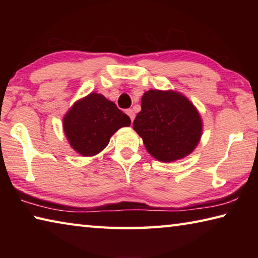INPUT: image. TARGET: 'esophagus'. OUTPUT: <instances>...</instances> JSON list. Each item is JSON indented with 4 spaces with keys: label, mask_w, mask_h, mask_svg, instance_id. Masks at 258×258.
I'll list each match as a JSON object with an SVG mask.
<instances>
[{
    "label": "esophagus",
    "mask_w": 258,
    "mask_h": 258,
    "mask_svg": "<svg viewBox=\"0 0 258 258\" xmlns=\"http://www.w3.org/2000/svg\"><path fill=\"white\" fill-rule=\"evenodd\" d=\"M126 113H127V115H128L131 120L133 121L134 118H135V113H134V111L132 110V109H127V110H126Z\"/></svg>",
    "instance_id": "esophagus-1"
}]
</instances>
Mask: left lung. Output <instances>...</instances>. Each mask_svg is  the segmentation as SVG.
Returning <instances> with one entry per match:
<instances>
[{"label": "left lung", "instance_id": "1", "mask_svg": "<svg viewBox=\"0 0 258 258\" xmlns=\"http://www.w3.org/2000/svg\"><path fill=\"white\" fill-rule=\"evenodd\" d=\"M133 130L155 159L172 163L189 156L203 135V119L185 95L177 91L149 90L143 93L141 111Z\"/></svg>", "mask_w": 258, "mask_h": 258}]
</instances>
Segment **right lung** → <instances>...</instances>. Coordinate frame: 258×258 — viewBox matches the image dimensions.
<instances>
[{
  "mask_svg": "<svg viewBox=\"0 0 258 258\" xmlns=\"http://www.w3.org/2000/svg\"><path fill=\"white\" fill-rule=\"evenodd\" d=\"M131 125L130 117L102 94L92 92L73 104L63 116V132L69 145L84 157L98 155L121 127Z\"/></svg>",
  "mask_w": 258,
  "mask_h": 258,
  "instance_id": "1",
  "label": "right lung"
}]
</instances>
